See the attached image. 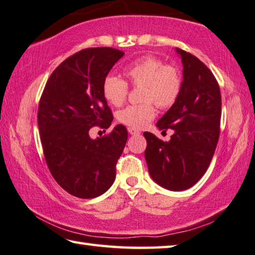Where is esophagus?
Listing matches in <instances>:
<instances>
[{"mask_svg": "<svg viewBox=\"0 0 255 255\" xmlns=\"http://www.w3.org/2000/svg\"><path fill=\"white\" fill-rule=\"evenodd\" d=\"M128 132H129V133H130V134H139V133H140V131H139V130H138V129H134V128H130V127H129V128H128Z\"/></svg>", "mask_w": 255, "mask_h": 255, "instance_id": "34e87169", "label": "esophagus"}]
</instances>
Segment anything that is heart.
Segmentation results:
<instances>
[{
  "instance_id": "1",
  "label": "heart",
  "mask_w": 255,
  "mask_h": 255,
  "mask_svg": "<svg viewBox=\"0 0 255 255\" xmlns=\"http://www.w3.org/2000/svg\"><path fill=\"white\" fill-rule=\"evenodd\" d=\"M124 75L133 87L140 88V101L117 114L118 122L134 129L146 127L156 116L154 104L168 108L176 103L181 93L182 75L172 65H164L157 57L143 56L127 65ZM128 94V85L114 75H108L103 82V96L115 107L123 105Z\"/></svg>"
}]
</instances>
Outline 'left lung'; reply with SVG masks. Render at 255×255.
Returning a JSON list of instances; mask_svg holds the SVG:
<instances>
[{"label":"left lung","instance_id":"left-lung-1","mask_svg":"<svg viewBox=\"0 0 255 255\" xmlns=\"http://www.w3.org/2000/svg\"><path fill=\"white\" fill-rule=\"evenodd\" d=\"M182 63L178 99L159 119V130L174 131L169 141L144 131L149 174L164 189L182 191L206 173L220 134L221 93L217 79L200 59L176 48Z\"/></svg>","mask_w":255,"mask_h":255}]
</instances>
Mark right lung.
Here are the masks:
<instances>
[{"label": "right lung", "instance_id": "obj_1", "mask_svg": "<svg viewBox=\"0 0 255 255\" xmlns=\"http://www.w3.org/2000/svg\"><path fill=\"white\" fill-rule=\"evenodd\" d=\"M124 54L95 47L72 55L52 73L39 101L37 125L47 167L59 186L77 198L101 196L116 178V163L128 138L126 127L117 125L97 139L89 130L112 125L103 82Z\"/></svg>", "mask_w": 255, "mask_h": 255}]
</instances>
